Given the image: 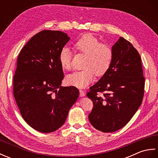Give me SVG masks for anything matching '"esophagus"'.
Instances as JSON below:
<instances>
[{"mask_svg":"<svg viewBox=\"0 0 158 158\" xmlns=\"http://www.w3.org/2000/svg\"><path fill=\"white\" fill-rule=\"evenodd\" d=\"M79 95H80V96H84L85 95V92L83 91V90H82V89H80L79 90Z\"/></svg>","mask_w":158,"mask_h":158,"instance_id":"esophagus-1","label":"esophagus"}]
</instances>
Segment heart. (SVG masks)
<instances>
[{"mask_svg": "<svg viewBox=\"0 0 158 158\" xmlns=\"http://www.w3.org/2000/svg\"><path fill=\"white\" fill-rule=\"evenodd\" d=\"M75 48L86 55L83 69L66 77L69 85L83 88L94 81L95 75L102 76L110 68L113 58L111 47L106 43H100L94 36L85 34L74 43ZM59 61L63 69L69 70L71 67V52L68 48H63L59 53Z\"/></svg>", "mask_w": 158, "mask_h": 158, "instance_id": "1", "label": "heart"}]
</instances>
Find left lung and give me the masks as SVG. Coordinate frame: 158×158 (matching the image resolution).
Instances as JSON below:
<instances>
[{"mask_svg": "<svg viewBox=\"0 0 158 158\" xmlns=\"http://www.w3.org/2000/svg\"><path fill=\"white\" fill-rule=\"evenodd\" d=\"M112 49L110 68L87 93L94 105L89 122L103 132H115L130 122L141 105L145 90L138 51L123 37Z\"/></svg>", "mask_w": 158, "mask_h": 158, "instance_id": "1", "label": "left lung"}]
</instances>
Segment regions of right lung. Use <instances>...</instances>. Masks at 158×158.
I'll list each match as a JSON object with an SVG mask.
<instances>
[{"instance_id": "obj_1", "label": "right lung", "mask_w": 158, "mask_h": 158, "mask_svg": "<svg viewBox=\"0 0 158 158\" xmlns=\"http://www.w3.org/2000/svg\"><path fill=\"white\" fill-rule=\"evenodd\" d=\"M69 39L61 31H41L23 46L17 60L15 100L25 122L43 133L64 123L79 94L75 86H61L64 73L59 53Z\"/></svg>"}]
</instances>
